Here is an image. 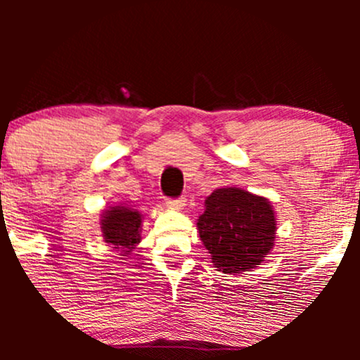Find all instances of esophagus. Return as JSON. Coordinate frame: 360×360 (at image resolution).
Segmentation results:
<instances>
[{
  "mask_svg": "<svg viewBox=\"0 0 360 360\" xmlns=\"http://www.w3.org/2000/svg\"><path fill=\"white\" fill-rule=\"evenodd\" d=\"M184 205H186V203H184L183 198H176V200H167V207H169L170 210H181V209H184Z\"/></svg>",
  "mask_w": 360,
  "mask_h": 360,
  "instance_id": "1",
  "label": "esophagus"
}]
</instances>
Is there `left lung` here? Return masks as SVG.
<instances>
[{"instance_id": "left-lung-1", "label": "left lung", "mask_w": 360, "mask_h": 360, "mask_svg": "<svg viewBox=\"0 0 360 360\" xmlns=\"http://www.w3.org/2000/svg\"><path fill=\"white\" fill-rule=\"evenodd\" d=\"M197 230L214 268L237 275L263 263L274 249L277 217L268 198L237 186L217 188L205 198Z\"/></svg>"}]
</instances>
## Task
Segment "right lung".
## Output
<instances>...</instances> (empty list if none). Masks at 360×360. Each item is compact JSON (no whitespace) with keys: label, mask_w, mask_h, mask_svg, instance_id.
<instances>
[{"label":"right lung","mask_w":360,"mask_h":360,"mask_svg":"<svg viewBox=\"0 0 360 360\" xmlns=\"http://www.w3.org/2000/svg\"><path fill=\"white\" fill-rule=\"evenodd\" d=\"M144 216L137 209L127 205H112L101 214V231L106 244L129 256L141 242Z\"/></svg>","instance_id":"1"}]
</instances>
